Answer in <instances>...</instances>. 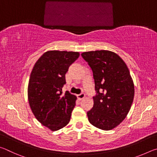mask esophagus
Returning a JSON list of instances; mask_svg holds the SVG:
<instances>
[{
    "instance_id": "34e87169",
    "label": "esophagus",
    "mask_w": 157,
    "mask_h": 157,
    "mask_svg": "<svg viewBox=\"0 0 157 157\" xmlns=\"http://www.w3.org/2000/svg\"><path fill=\"white\" fill-rule=\"evenodd\" d=\"M84 97H85V94H81L77 95V98H78V99L79 100H82V99H84Z\"/></svg>"
}]
</instances>
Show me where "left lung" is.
Instances as JSON below:
<instances>
[{"instance_id": "obj_1", "label": "left lung", "mask_w": 157, "mask_h": 157, "mask_svg": "<svg viewBox=\"0 0 157 157\" xmlns=\"http://www.w3.org/2000/svg\"><path fill=\"white\" fill-rule=\"evenodd\" d=\"M91 67L97 94L87 112L90 123L102 130L119 125L128 114L134 97V84L123 59L109 50L82 52Z\"/></svg>"}]
</instances>
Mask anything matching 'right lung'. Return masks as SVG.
Wrapping results in <instances>:
<instances>
[{"instance_id": "right-lung-1", "label": "right lung", "mask_w": 157, "mask_h": 157, "mask_svg": "<svg viewBox=\"0 0 157 157\" xmlns=\"http://www.w3.org/2000/svg\"><path fill=\"white\" fill-rule=\"evenodd\" d=\"M79 52L48 50L37 60L32 70L28 86V98L32 111L39 123L51 131L67 125L77 98L64 94L65 75Z\"/></svg>"}]
</instances>
